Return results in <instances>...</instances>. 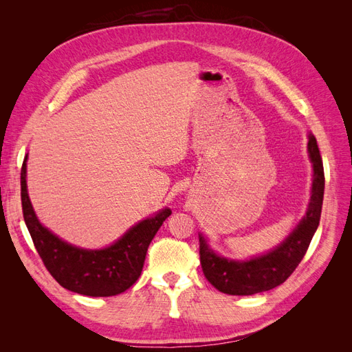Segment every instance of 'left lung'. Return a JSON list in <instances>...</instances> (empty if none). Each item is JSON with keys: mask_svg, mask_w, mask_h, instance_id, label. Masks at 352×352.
Here are the masks:
<instances>
[{"mask_svg": "<svg viewBox=\"0 0 352 352\" xmlns=\"http://www.w3.org/2000/svg\"><path fill=\"white\" fill-rule=\"evenodd\" d=\"M308 155L313 163L311 199L304 219L279 247L247 261L220 257L199 233V261L207 280L223 294L254 295L283 283L301 263L322 216L324 170L313 133L308 136Z\"/></svg>", "mask_w": 352, "mask_h": 352, "instance_id": "left-lung-1", "label": "left lung"}]
</instances>
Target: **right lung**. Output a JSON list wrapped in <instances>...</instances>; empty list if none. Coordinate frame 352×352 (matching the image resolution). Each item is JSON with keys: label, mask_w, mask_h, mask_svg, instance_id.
Masks as SVG:
<instances>
[{"label": "right lung", "mask_w": 352, "mask_h": 352, "mask_svg": "<svg viewBox=\"0 0 352 352\" xmlns=\"http://www.w3.org/2000/svg\"><path fill=\"white\" fill-rule=\"evenodd\" d=\"M26 160L28 155L20 173L23 217L39 257L52 278L66 289L87 296H113L129 289L141 276L153 238L172 214L170 208H163L154 217L132 226L107 248L74 247L56 236L38 220L28 195Z\"/></svg>", "instance_id": "1"}]
</instances>
